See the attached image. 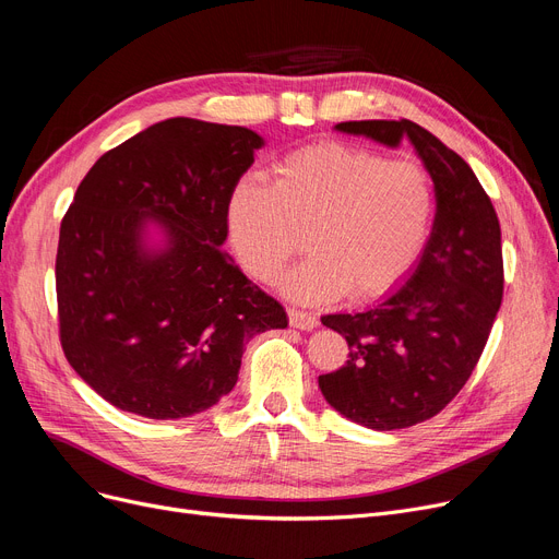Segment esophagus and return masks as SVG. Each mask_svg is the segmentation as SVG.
<instances>
[{
  "mask_svg": "<svg viewBox=\"0 0 559 559\" xmlns=\"http://www.w3.org/2000/svg\"><path fill=\"white\" fill-rule=\"evenodd\" d=\"M287 314H289V324H293L295 329H301V331H310L320 324V320L314 318L312 312L308 310H299V308H287Z\"/></svg>",
  "mask_w": 559,
  "mask_h": 559,
  "instance_id": "obj_1",
  "label": "esophagus"
}]
</instances>
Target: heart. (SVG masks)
<instances>
[{"mask_svg":"<svg viewBox=\"0 0 559 559\" xmlns=\"http://www.w3.org/2000/svg\"><path fill=\"white\" fill-rule=\"evenodd\" d=\"M274 174V185L241 178L228 199L230 237L249 274L276 281L308 233L314 253L285 278L299 301L379 299L416 270L439 203L423 162L324 141L285 155Z\"/></svg>","mask_w":559,"mask_h":559,"instance_id":"obj_1","label":"heart"}]
</instances>
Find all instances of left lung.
Returning <instances> with one entry per match:
<instances>
[{"label": "left lung", "instance_id": "8db88e82", "mask_svg": "<svg viewBox=\"0 0 559 559\" xmlns=\"http://www.w3.org/2000/svg\"><path fill=\"white\" fill-rule=\"evenodd\" d=\"M335 128L385 145L408 139L436 182L431 239L411 278L366 312L322 318L349 345L345 366L320 374L326 402L370 429H404L441 414L487 345L504 285L500 222L473 168L414 120Z\"/></svg>", "mask_w": 559, "mask_h": 559}]
</instances>
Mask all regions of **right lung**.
<instances>
[{
    "label": "right lung",
    "mask_w": 559,
    "mask_h": 559,
    "mask_svg": "<svg viewBox=\"0 0 559 559\" xmlns=\"http://www.w3.org/2000/svg\"><path fill=\"white\" fill-rule=\"evenodd\" d=\"M262 139L239 126L168 118L107 151L80 182L57 249L68 362L120 411L176 420L237 383L245 345L285 329V308L222 249L228 199ZM159 221L169 245L140 249Z\"/></svg>",
    "instance_id": "add662e5"
}]
</instances>
